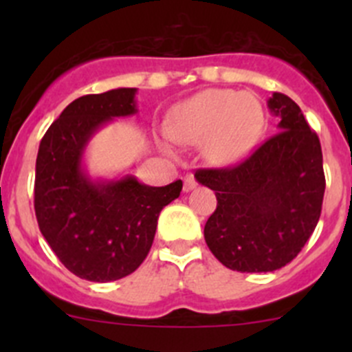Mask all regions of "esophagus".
Wrapping results in <instances>:
<instances>
[{
    "label": "esophagus",
    "mask_w": 352,
    "mask_h": 352,
    "mask_svg": "<svg viewBox=\"0 0 352 352\" xmlns=\"http://www.w3.org/2000/svg\"><path fill=\"white\" fill-rule=\"evenodd\" d=\"M197 187V182L192 179V177H187L186 180H184V192H189V190L196 189Z\"/></svg>",
    "instance_id": "1"
}]
</instances>
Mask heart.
Masks as SVG:
<instances>
[{"mask_svg":"<svg viewBox=\"0 0 352 352\" xmlns=\"http://www.w3.org/2000/svg\"><path fill=\"white\" fill-rule=\"evenodd\" d=\"M264 124L261 104L250 94L204 90L170 110L166 133L179 144H202L212 165H232L254 146Z\"/></svg>","mask_w":352,"mask_h":352,"instance_id":"1","label":"heart"}]
</instances>
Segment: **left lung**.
Instances as JSON below:
<instances>
[{
  "label": "left lung",
  "mask_w": 352,
  "mask_h": 352,
  "mask_svg": "<svg viewBox=\"0 0 352 352\" xmlns=\"http://www.w3.org/2000/svg\"><path fill=\"white\" fill-rule=\"evenodd\" d=\"M267 107L279 117V133L236 165L196 172L218 201L206 221V243L223 265L239 272H271L289 264L314 233L324 202L317 133L287 95L274 94Z\"/></svg>",
  "instance_id": "8db88e82"
}]
</instances>
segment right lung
<instances>
[{
    "instance_id": "1",
    "label": "right lung",
    "mask_w": 352,
    "mask_h": 352,
    "mask_svg": "<svg viewBox=\"0 0 352 352\" xmlns=\"http://www.w3.org/2000/svg\"><path fill=\"white\" fill-rule=\"evenodd\" d=\"M136 88L71 102L51 124L35 162L38 228L67 271L87 281L126 278L146 258L160 211L180 196L182 180L150 187L126 175L91 180L81 166L90 138L113 117L138 112Z\"/></svg>"
}]
</instances>
